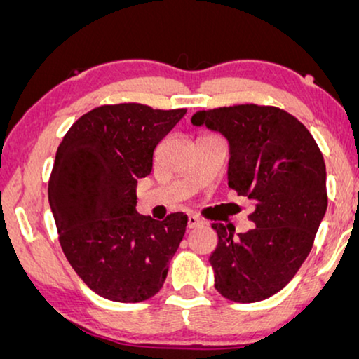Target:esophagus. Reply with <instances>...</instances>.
<instances>
[{"mask_svg": "<svg viewBox=\"0 0 359 359\" xmlns=\"http://www.w3.org/2000/svg\"><path fill=\"white\" fill-rule=\"evenodd\" d=\"M201 224H203V220L196 217V215H189V217H188V227H189V229H196V227H199Z\"/></svg>", "mask_w": 359, "mask_h": 359, "instance_id": "esophagus-1", "label": "esophagus"}]
</instances>
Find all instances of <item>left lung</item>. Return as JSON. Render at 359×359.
<instances>
[{
	"label": "left lung",
	"instance_id": "obj_1",
	"mask_svg": "<svg viewBox=\"0 0 359 359\" xmlns=\"http://www.w3.org/2000/svg\"><path fill=\"white\" fill-rule=\"evenodd\" d=\"M229 142V186L255 203V227L212 224L219 235L209 262L215 289L233 302H258L281 291L311 253L327 210L325 161L311 132L273 106L240 104L199 111Z\"/></svg>",
	"mask_w": 359,
	"mask_h": 359
}]
</instances>
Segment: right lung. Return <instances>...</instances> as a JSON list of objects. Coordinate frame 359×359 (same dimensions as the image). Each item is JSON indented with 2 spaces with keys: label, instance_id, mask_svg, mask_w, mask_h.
<instances>
[{
  "label": "right lung",
  "instance_id": "right-lung-1",
  "mask_svg": "<svg viewBox=\"0 0 359 359\" xmlns=\"http://www.w3.org/2000/svg\"><path fill=\"white\" fill-rule=\"evenodd\" d=\"M184 114L137 102L100 106L58 147L48 181L58 240L72 268L101 297L142 302L163 286L188 215H142L135 189L150 175L156 145Z\"/></svg>",
  "mask_w": 359,
  "mask_h": 359
}]
</instances>
